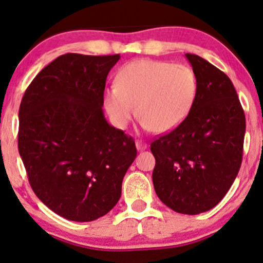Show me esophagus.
I'll return each instance as SVG.
<instances>
[{"label":"esophagus","instance_id":"obj_1","mask_svg":"<svg viewBox=\"0 0 263 263\" xmlns=\"http://www.w3.org/2000/svg\"><path fill=\"white\" fill-rule=\"evenodd\" d=\"M136 148H137L138 152H143V150H145L146 148H148V145H146V143L136 142Z\"/></svg>","mask_w":263,"mask_h":263}]
</instances>
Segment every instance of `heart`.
<instances>
[{"mask_svg":"<svg viewBox=\"0 0 263 263\" xmlns=\"http://www.w3.org/2000/svg\"><path fill=\"white\" fill-rule=\"evenodd\" d=\"M197 92V77L189 66L136 60L118 72L115 85L104 89L103 104L119 128H125L137 110L143 128L167 134L187 118Z\"/></svg>","mask_w":263,"mask_h":263,"instance_id":"obj_1","label":"heart"}]
</instances>
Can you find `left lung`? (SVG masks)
<instances>
[{
    "mask_svg": "<svg viewBox=\"0 0 263 263\" xmlns=\"http://www.w3.org/2000/svg\"><path fill=\"white\" fill-rule=\"evenodd\" d=\"M198 82L187 118L150 145L153 183L167 207L196 215L214 208L239 172L246 115L232 82L201 56L185 54Z\"/></svg>",
    "mask_w": 263,
    "mask_h": 263,
    "instance_id": "1",
    "label": "left lung"
}]
</instances>
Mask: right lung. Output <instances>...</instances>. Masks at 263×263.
Here are the masks:
<instances>
[{"instance_id":"1","label":"right lung","mask_w":263,"mask_h":263,"mask_svg":"<svg viewBox=\"0 0 263 263\" xmlns=\"http://www.w3.org/2000/svg\"><path fill=\"white\" fill-rule=\"evenodd\" d=\"M120 54L59 56L27 87L19 108L17 148L31 187L71 221L106 215L137 156L135 141L108 124L103 92Z\"/></svg>"}]
</instances>
